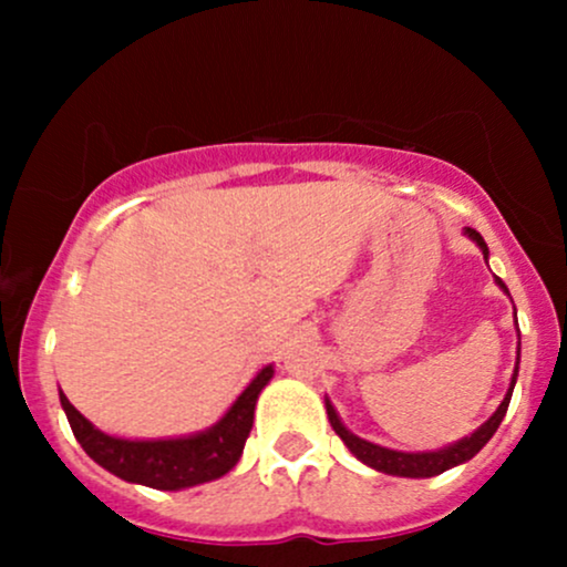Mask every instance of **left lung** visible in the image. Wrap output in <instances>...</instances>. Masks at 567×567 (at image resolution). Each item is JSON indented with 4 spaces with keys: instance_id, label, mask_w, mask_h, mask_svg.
Listing matches in <instances>:
<instances>
[{
    "instance_id": "8db88e82",
    "label": "left lung",
    "mask_w": 567,
    "mask_h": 567,
    "mask_svg": "<svg viewBox=\"0 0 567 567\" xmlns=\"http://www.w3.org/2000/svg\"><path fill=\"white\" fill-rule=\"evenodd\" d=\"M466 234H470L474 243L483 247V252L487 258V245H485V239L480 237V231L466 229ZM496 282L506 290V285L501 282V279H496ZM506 292H509V290H506ZM514 381H517V368H514L512 386H509V392H506L504 402H501L496 413H493L491 419H487L485 424L472 434V437H464L461 442H455V445L445 447V451H434V453H396V451H389V447L373 445V442L354 437V434H351L349 429L343 426L341 421H338V413L333 410V405H330V402H324V408H328V419H330V426H333V432L343 442H347L349 451L354 453L357 458L362 461V464L373 466V470H379V472L396 474V477H434V474H442V472L451 470V466L464 464V461H470L472 455H477L480 451H483L485 442L491 440L493 434H496L501 421H504L506 408H509V400H512Z\"/></svg>"
}]
</instances>
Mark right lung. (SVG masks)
<instances>
[{
    "mask_svg": "<svg viewBox=\"0 0 567 567\" xmlns=\"http://www.w3.org/2000/svg\"><path fill=\"white\" fill-rule=\"evenodd\" d=\"M271 373H275L271 365L264 368L216 426L184 440H116L97 432L63 392L61 405L66 410L71 432L80 440L84 453L103 470L127 480V483H141L157 487V491H181V487L210 483L237 464L245 451V442L250 437L256 400L269 383Z\"/></svg>",
    "mask_w": 567,
    "mask_h": 567,
    "instance_id": "1",
    "label": "right lung"
}]
</instances>
